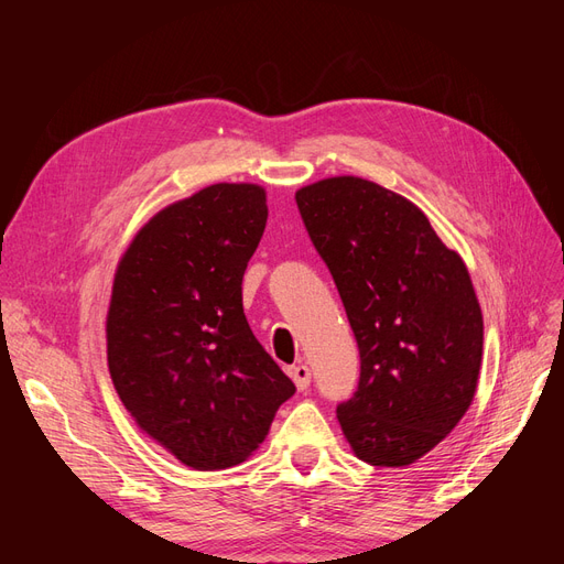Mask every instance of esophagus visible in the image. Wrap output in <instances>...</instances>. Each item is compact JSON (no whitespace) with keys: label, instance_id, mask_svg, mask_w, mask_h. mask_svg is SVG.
<instances>
[{"label":"esophagus","instance_id":"34e87169","mask_svg":"<svg viewBox=\"0 0 564 564\" xmlns=\"http://www.w3.org/2000/svg\"><path fill=\"white\" fill-rule=\"evenodd\" d=\"M289 377L294 379V383H296L299 390H305V388L311 386V369L305 367V365H296V367L289 369Z\"/></svg>","mask_w":564,"mask_h":564}]
</instances>
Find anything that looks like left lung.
Segmentation results:
<instances>
[{
  "label": "left lung",
  "instance_id": "left-lung-1",
  "mask_svg": "<svg viewBox=\"0 0 564 564\" xmlns=\"http://www.w3.org/2000/svg\"><path fill=\"white\" fill-rule=\"evenodd\" d=\"M360 348V381L336 416L357 458L414 464L468 412L482 362V311L460 256L386 187L324 178L296 193Z\"/></svg>",
  "mask_w": 564,
  "mask_h": 564
}]
</instances>
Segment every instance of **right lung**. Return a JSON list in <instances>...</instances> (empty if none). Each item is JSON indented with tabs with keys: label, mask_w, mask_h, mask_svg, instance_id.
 <instances>
[{
	"label": "right lung",
	"mask_w": 564,
	"mask_h": 564,
	"mask_svg": "<svg viewBox=\"0 0 564 564\" xmlns=\"http://www.w3.org/2000/svg\"><path fill=\"white\" fill-rule=\"evenodd\" d=\"M265 218L263 187L209 185L152 216L115 275L108 367L117 395L197 470L242 464L296 392L242 308Z\"/></svg>",
	"instance_id": "right-lung-1"
}]
</instances>
